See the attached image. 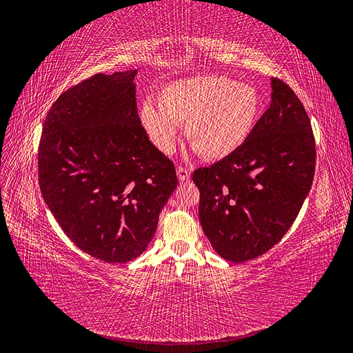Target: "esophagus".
Returning a JSON list of instances; mask_svg holds the SVG:
<instances>
[{
	"instance_id": "34e87169",
	"label": "esophagus",
	"mask_w": 353,
	"mask_h": 353,
	"mask_svg": "<svg viewBox=\"0 0 353 353\" xmlns=\"http://www.w3.org/2000/svg\"><path fill=\"white\" fill-rule=\"evenodd\" d=\"M176 175H178L179 181H188L190 176H191V170L188 168H184V166H178L176 168Z\"/></svg>"
}]
</instances>
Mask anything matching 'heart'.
Returning a JSON list of instances; mask_svg holds the SVG:
<instances>
[{
	"mask_svg": "<svg viewBox=\"0 0 353 353\" xmlns=\"http://www.w3.org/2000/svg\"><path fill=\"white\" fill-rule=\"evenodd\" d=\"M157 105L145 101L140 110V122L157 150L172 153L178 126L185 123L194 150L208 160H221L248 141L262 101L249 83L203 74L168 83L159 92Z\"/></svg>",
	"mask_w": 353,
	"mask_h": 353,
	"instance_id": "b5f03b06",
	"label": "heart"
}]
</instances>
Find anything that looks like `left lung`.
Returning a JSON list of instances; mask_svg holds the SVG:
<instances>
[{"instance_id": "8db88e82", "label": "left lung", "mask_w": 353, "mask_h": 353, "mask_svg": "<svg viewBox=\"0 0 353 353\" xmlns=\"http://www.w3.org/2000/svg\"><path fill=\"white\" fill-rule=\"evenodd\" d=\"M271 104L239 150L194 170L203 232L221 258H258L292 227L311 190L315 138L301 100L271 78Z\"/></svg>"}]
</instances>
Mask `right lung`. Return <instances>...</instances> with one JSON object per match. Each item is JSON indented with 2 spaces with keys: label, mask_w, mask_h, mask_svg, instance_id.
Segmentation results:
<instances>
[{
  "label": "right lung",
  "mask_w": 353,
  "mask_h": 353,
  "mask_svg": "<svg viewBox=\"0 0 353 353\" xmlns=\"http://www.w3.org/2000/svg\"><path fill=\"white\" fill-rule=\"evenodd\" d=\"M135 77L137 70L97 73L63 92L38 148L48 209L73 244L109 263L147 249L178 184L174 163L140 122Z\"/></svg>",
  "instance_id": "right-lung-1"
}]
</instances>
